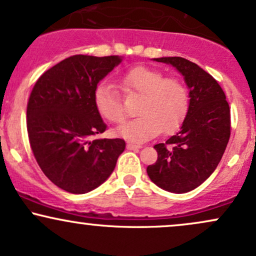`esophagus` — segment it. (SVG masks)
<instances>
[{"label":"esophagus","instance_id":"1","mask_svg":"<svg viewBox=\"0 0 256 256\" xmlns=\"http://www.w3.org/2000/svg\"><path fill=\"white\" fill-rule=\"evenodd\" d=\"M126 148H128V150H138V149H140V148H142V146H137V144H132V143H128Z\"/></svg>","mask_w":256,"mask_h":256}]
</instances>
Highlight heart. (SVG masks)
Returning a JSON list of instances; mask_svg holds the SVG:
<instances>
[{
    "label": "heart",
    "instance_id": "b5f03b06",
    "mask_svg": "<svg viewBox=\"0 0 256 256\" xmlns=\"http://www.w3.org/2000/svg\"><path fill=\"white\" fill-rule=\"evenodd\" d=\"M125 92L140 95L137 113L140 116L128 120L116 128L119 136L134 143L150 140L164 131L178 130L189 112V96L184 84L176 78H165L158 70L134 66L122 77ZM94 104L98 114L112 122H122L125 110L118 90L104 82L94 92Z\"/></svg>",
    "mask_w": 256,
    "mask_h": 256
}]
</instances>
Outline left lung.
<instances>
[{
  "label": "left lung",
  "mask_w": 256,
  "mask_h": 256,
  "mask_svg": "<svg viewBox=\"0 0 256 256\" xmlns=\"http://www.w3.org/2000/svg\"><path fill=\"white\" fill-rule=\"evenodd\" d=\"M183 76L189 90V112L180 130L154 148L158 160L146 167L155 185L174 194L189 192L219 165L230 138V107L218 82L184 58H158Z\"/></svg>",
  "instance_id": "left-lung-1"
}]
</instances>
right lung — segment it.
I'll use <instances>...</instances> for the list:
<instances>
[{
	"instance_id": "add662e5",
	"label": "right lung",
	"mask_w": 256,
	"mask_h": 256,
	"mask_svg": "<svg viewBox=\"0 0 256 256\" xmlns=\"http://www.w3.org/2000/svg\"><path fill=\"white\" fill-rule=\"evenodd\" d=\"M122 56H70L44 72L28 104V132L38 165L56 186L86 194L104 183L125 150L120 138H98L106 124L94 104L98 84Z\"/></svg>"
}]
</instances>
